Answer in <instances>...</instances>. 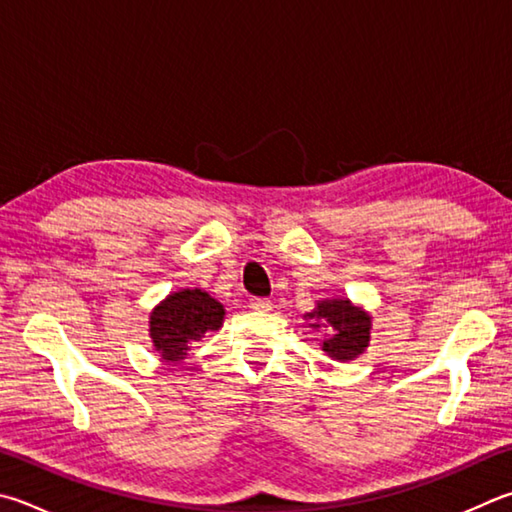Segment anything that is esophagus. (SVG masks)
Returning <instances> with one entry per match:
<instances>
[{"mask_svg":"<svg viewBox=\"0 0 512 512\" xmlns=\"http://www.w3.org/2000/svg\"><path fill=\"white\" fill-rule=\"evenodd\" d=\"M250 309H253V311H271V300H266V297H250Z\"/></svg>","mask_w":512,"mask_h":512,"instance_id":"obj_1","label":"esophagus"}]
</instances>
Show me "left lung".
<instances>
[{"mask_svg":"<svg viewBox=\"0 0 512 512\" xmlns=\"http://www.w3.org/2000/svg\"><path fill=\"white\" fill-rule=\"evenodd\" d=\"M304 318L311 320L313 329H327L322 351H327V356L333 360H353L369 347L371 315L360 306H353L347 297L320 300Z\"/></svg>","mask_w":512,"mask_h":512,"instance_id":"left-lung-1","label":"left lung"}]
</instances>
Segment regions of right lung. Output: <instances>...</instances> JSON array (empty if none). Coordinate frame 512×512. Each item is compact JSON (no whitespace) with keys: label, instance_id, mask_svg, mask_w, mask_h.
Segmentation results:
<instances>
[{"label":"right lung","instance_id":"add662e5","mask_svg":"<svg viewBox=\"0 0 512 512\" xmlns=\"http://www.w3.org/2000/svg\"><path fill=\"white\" fill-rule=\"evenodd\" d=\"M224 304L201 288H183L167 295L150 313V338L163 362H181L192 342L224 324Z\"/></svg>","mask_w":512,"mask_h":512}]
</instances>
